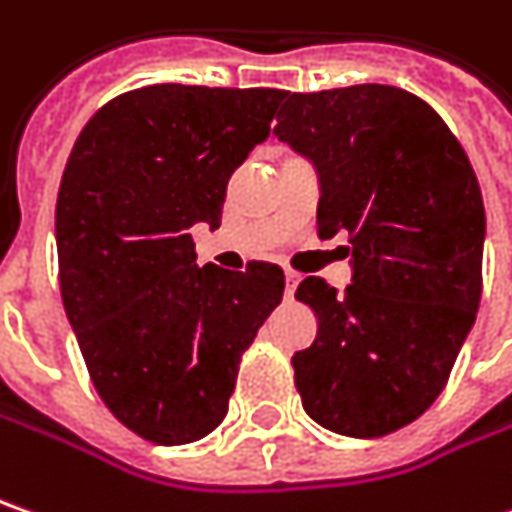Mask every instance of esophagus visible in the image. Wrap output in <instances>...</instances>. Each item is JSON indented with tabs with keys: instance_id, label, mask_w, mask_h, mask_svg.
I'll return each mask as SVG.
<instances>
[{
	"instance_id": "esophagus-1",
	"label": "esophagus",
	"mask_w": 512,
	"mask_h": 512,
	"mask_svg": "<svg viewBox=\"0 0 512 512\" xmlns=\"http://www.w3.org/2000/svg\"><path fill=\"white\" fill-rule=\"evenodd\" d=\"M296 285H299V273H296V270H285V296H288V299L294 296Z\"/></svg>"
}]
</instances>
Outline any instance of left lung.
Instances as JSON below:
<instances>
[{
    "instance_id": "8db88e82",
    "label": "left lung",
    "mask_w": 512,
    "mask_h": 512,
    "mask_svg": "<svg viewBox=\"0 0 512 512\" xmlns=\"http://www.w3.org/2000/svg\"><path fill=\"white\" fill-rule=\"evenodd\" d=\"M273 135L317 167V233L345 236L354 270L343 294L320 276L296 288L320 322L291 360L302 406L337 435H389L444 392L473 328L478 178L441 115L395 86L288 91Z\"/></svg>"
}]
</instances>
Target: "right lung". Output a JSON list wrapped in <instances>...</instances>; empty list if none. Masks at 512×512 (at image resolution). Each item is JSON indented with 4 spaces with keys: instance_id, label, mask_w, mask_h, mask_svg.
Here are the masks:
<instances>
[{
    "instance_id": "add662e5",
    "label": "right lung",
    "mask_w": 512,
    "mask_h": 512,
    "mask_svg": "<svg viewBox=\"0 0 512 512\" xmlns=\"http://www.w3.org/2000/svg\"><path fill=\"white\" fill-rule=\"evenodd\" d=\"M285 91L158 83L83 126L57 195L65 317L91 383L126 429L192 444L227 415L242 354L285 273L195 265L192 227L221 224L227 181L270 135Z\"/></svg>"
}]
</instances>
